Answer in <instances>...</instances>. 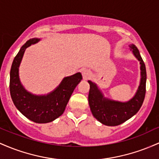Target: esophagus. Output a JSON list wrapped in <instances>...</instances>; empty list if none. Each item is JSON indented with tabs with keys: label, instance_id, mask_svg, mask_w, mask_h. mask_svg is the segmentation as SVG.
<instances>
[{
	"label": "esophagus",
	"instance_id": "1",
	"mask_svg": "<svg viewBox=\"0 0 159 159\" xmlns=\"http://www.w3.org/2000/svg\"><path fill=\"white\" fill-rule=\"evenodd\" d=\"M83 77L84 80H88L89 78L91 77V76H92V73L90 72V70H83Z\"/></svg>",
	"mask_w": 159,
	"mask_h": 159
}]
</instances>
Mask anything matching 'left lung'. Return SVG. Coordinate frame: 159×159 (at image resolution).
Wrapping results in <instances>:
<instances>
[{
  "label": "left lung",
  "instance_id": "left-lung-1",
  "mask_svg": "<svg viewBox=\"0 0 159 159\" xmlns=\"http://www.w3.org/2000/svg\"><path fill=\"white\" fill-rule=\"evenodd\" d=\"M131 51L138 59L141 70V80L134 97L126 103L118 102L104 98L97 85L89 81V103L94 118L105 125L116 126L135 115L141 107L146 94L147 71L138 49L134 44L129 46Z\"/></svg>",
  "mask_w": 159,
  "mask_h": 159
}]
</instances>
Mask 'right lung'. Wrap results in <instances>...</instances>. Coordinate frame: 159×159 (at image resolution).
<instances>
[{"label":"right lung","instance_id":"obj_1","mask_svg":"<svg viewBox=\"0 0 159 159\" xmlns=\"http://www.w3.org/2000/svg\"><path fill=\"white\" fill-rule=\"evenodd\" d=\"M39 40L37 38L30 39L14 58L10 70V91L15 106L26 118L36 123H47L63 114L71 94L83 76L80 73H76L65 77L59 86L47 95L37 96L27 92L19 80V66L26 48Z\"/></svg>","mask_w":159,"mask_h":159}]
</instances>
